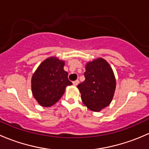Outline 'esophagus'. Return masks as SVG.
<instances>
[{"label":"esophagus","mask_w":149,"mask_h":149,"mask_svg":"<svg viewBox=\"0 0 149 149\" xmlns=\"http://www.w3.org/2000/svg\"><path fill=\"white\" fill-rule=\"evenodd\" d=\"M79 80H76V81H74L73 82V84L74 86H77L78 84H79Z\"/></svg>","instance_id":"34e87169"}]
</instances>
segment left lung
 <instances>
[{"label":"left lung","mask_w":149,"mask_h":149,"mask_svg":"<svg viewBox=\"0 0 149 149\" xmlns=\"http://www.w3.org/2000/svg\"><path fill=\"white\" fill-rule=\"evenodd\" d=\"M85 81L77 86L84 104L90 110L100 112L112 102L116 79L110 65L102 58L87 62Z\"/></svg>","instance_id":"left-lung-1"}]
</instances>
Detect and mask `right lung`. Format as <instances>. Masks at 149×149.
Masks as SVG:
<instances>
[{"instance_id": "add662e5", "label": "right lung", "mask_w": 149, "mask_h": 149, "mask_svg": "<svg viewBox=\"0 0 149 149\" xmlns=\"http://www.w3.org/2000/svg\"><path fill=\"white\" fill-rule=\"evenodd\" d=\"M65 61L49 57L41 63L31 77V92L41 106L49 107L61 98L68 86L72 82L64 70Z\"/></svg>"}]
</instances>
